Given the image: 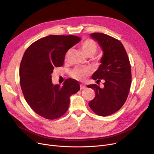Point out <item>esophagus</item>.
Listing matches in <instances>:
<instances>
[{"instance_id": "1", "label": "esophagus", "mask_w": 154, "mask_h": 154, "mask_svg": "<svg viewBox=\"0 0 154 154\" xmlns=\"http://www.w3.org/2000/svg\"><path fill=\"white\" fill-rule=\"evenodd\" d=\"M86 88V86H84V85H80V89L81 90H85Z\"/></svg>"}]
</instances>
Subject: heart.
<instances>
[{
  "label": "heart",
  "mask_w": 154,
  "mask_h": 154,
  "mask_svg": "<svg viewBox=\"0 0 154 154\" xmlns=\"http://www.w3.org/2000/svg\"><path fill=\"white\" fill-rule=\"evenodd\" d=\"M81 49L85 56H93L98 50V45L92 39H86L81 45ZM90 75V71L87 68H76L71 72V76L74 79L80 82L86 80Z\"/></svg>",
  "instance_id": "b5f03b06"
}]
</instances>
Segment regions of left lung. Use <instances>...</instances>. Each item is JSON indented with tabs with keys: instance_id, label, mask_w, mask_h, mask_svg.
Returning a JSON list of instances; mask_svg holds the SVG:
<instances>
[{
	"instance_id": "1",
	"label": "left lung",
	"mask_w": 154,
	"mask_h": 154,
	"mask_svg": "<svg viewBox=\"0 0 154 154\" xmlns=\"http://www.w3.org/2000/svg\"><path fill=\"white\" fill-rule=\"evenodd\" d=\"M90 35L98 41L104 53L101 64L92 78L97 83L103 80L104 87L100 88L96 84L87 86L95 91V97L88 105L97 115L105 116L118 111L127 100L131 83L130 63L119 40L103 33Z\"/></svg>"
}]
</instances>
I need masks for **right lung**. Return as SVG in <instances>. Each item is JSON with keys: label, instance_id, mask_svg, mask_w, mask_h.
Listing matches in <instances>:
<instances>
[{"label": "right lung", "instance_id": "add662e5", "mask_svg": "<svg viewBox=\"0 0 154 154\" xmlns=\"http://www.w3.org/2000/svg\"><path fill=\"white\" fill-rule=\"evenodd\" d=\"M80 38L76 35H50L34 42L26 50L20 64V85L24 98L36 113L48 120L68 110L69 97L79 85L68 78L63 86L53 85L51 73L63 65L65 54Z\"/></svg>", "mask_w": 154, "mask_h": 154}]
</instances>
